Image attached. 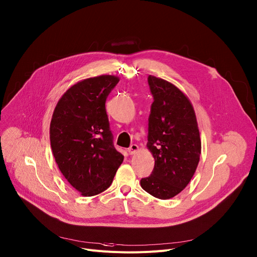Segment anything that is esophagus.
<instances>
[{
	"mask_svg": "<svg viewBox=\"0 0 257 257\" xmlns=\"http://www.w3.org/2000/svg\"><path fill=\"white\" fill-rule=\"evenodd\" d=\"M138 151V146L137 145H131L130 148L127 150L129 155H134Z\"/></svg>",
	"mask_w": 257,
	"mask_h": 257,
	"instance_id": "34e87169",
	"label": "esophagus"
}]
</instances>
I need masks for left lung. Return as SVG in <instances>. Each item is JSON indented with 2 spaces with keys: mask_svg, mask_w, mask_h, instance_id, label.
Returning <instances> with one entry per match:
<instances>
[{
  "mask_svg": "<svg viewBox=\"0 0 257 257\" xmlns=\"http://www.w3.org/2000/svg\"><path fill=\"white\" fill-rule=\"evenodd\" d=\"M148 83L154 101L147 147L155 167L141 185L150 195L167 200L178 195L195 174L201 155L200 133L193 105L177 87L151 75Z\"/></svg>",
  "mask_w": 257,
  "mask_h": 257,
  "instance_id": "1",
  "label": "left lung"
}]
</instances>
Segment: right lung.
<instances>
[{
    "label": "right lung",
    "mask_w": 257,
    "mask_h": 257,
    "mask_svg": "<svg viewBox=\"0 0 257 257\" xmlns=\"http://www.w3.org/2000/svg\"><path fill=\"white\" fill-rule=\"evenodd\" d=\"M119 78L103 75L69 88L57 102L50 124V143L58 168L85 197L111 184L124 156L115 150L105 101Z\"/></svg>",
    "instance_id": "add662e5"
}]
</instances>
